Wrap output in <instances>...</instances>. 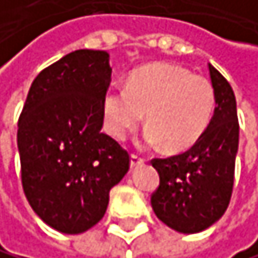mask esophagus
Returning a JSON list of instances; mask_svg holds the SVG:
<instances>
[{
    "mask_svg": "<svg viewBox=\"0 0 258 258\" xmlns=\"http://www.w3.org/2000/svg\"><path fill=\"white\" fill-rule=\"evenodd\" d=\"M144 163V158L143 157H140V155H132V158H130V168L133 169V168H136V166H140V165H143Z\"/></svg>",
    "mask_w": 258,
    "mask_h": 258,
    "instance_id": "obj_1",
    "label": "esophagus"
}]
</instances>
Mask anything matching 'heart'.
Returning a JSON list of instances; mask_svg holds the SVG:
<instances>
[{
    "label": "heart",
    "instance_id": "b5f03b06",
    "mask_svg": "<svg viewBox=\"0 0 258 258\" xmlns=\"http://www.w3.org/2000/svg\"><path fill=\"white\" fill-rule=\"evenodd\" d=\"M216 106L214 87L206 77L179 64L157 63L135 71L125 87H111L103 98L104 128L122 141L141 123L147 146L165 143L169 151H184L203 136Z\"/></svg>",
    "mask_w": 258,
    "mask_h": 258
}]
</instances>
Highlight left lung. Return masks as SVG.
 <instances>
[{"label": "left lung", "instance_id": "left-lung-1", "mask_svg": "<svg viewBox=\"0 0 258 258\" xmlns=\"http://www.w3.org/2000/svg\"><path fill=\"white\" fill-rule=\"evenodd\" d=\"M216 92L214 115L203 136L188 151L154 158L160 185L151 197L155 216L179 233L209 228L228 208L239 143L236 100L230 84L209 64Z\"/></svg>", "mask_w": 258, "mask_h": 258}]
</instances>
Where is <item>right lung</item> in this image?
Returning <instances> with one entry per match:
<instances>
[{"instance_id":"1","label":"right lung","mask_w":258,"mask_h":258,"mask_svg":"<svg viewBox=\"0 0 258 258\" xmlns=\"http://www.w3.org/2000/svg\"><path fill=\"white\" fill-rule=\"evenodd\" d=\"M112 68L104 50H74L33 81L19 118L22 185L33 211L66 235L103 219L130 157L101 133Z\"/></svg>"}]
</instances>
